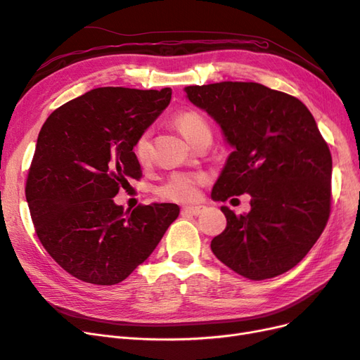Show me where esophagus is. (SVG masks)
<instances>
[{"label":"esophagus","mask_w":360,"mask_h":360,"mask_svg":"<svg viewBox=\"0 0 360 360\" xmlns=\"http://www.w3.org/2000/svg\"><path fill=\"white\" fill-rule=\"evenodd\" d=\"M205 210L204 205H189V207H183L181 213L183 214H189V216H198Z\"/></svg>","instance_id":"34e87169"}]
</instances>
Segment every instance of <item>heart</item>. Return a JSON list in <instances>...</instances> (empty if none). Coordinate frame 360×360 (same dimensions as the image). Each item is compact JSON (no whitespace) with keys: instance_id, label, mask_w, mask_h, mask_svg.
<instances>
[{"instance_id":"obj_1","label":"heart","mask_w":360,"mask_h":360,"mask_svg":"<svg viewBox=\"0 0 360 360\" xmlns=\"http://www.w3.org/2000/svg\"><path fill=\"white\" fill-rule=\"evenodd\" d=\"M174 124L179 127L189 143L193 146L202 136L212 135V130L205 118L197 111H183L174 118ZM134 158L141 168L151 167L155 159L153 143H151V130H144L134 143ZM207 181L202 172L176 171L163 180L156 188V195L162 200L174 202H193L200 198L201 188Z\"/></svg>"}]
</instances>
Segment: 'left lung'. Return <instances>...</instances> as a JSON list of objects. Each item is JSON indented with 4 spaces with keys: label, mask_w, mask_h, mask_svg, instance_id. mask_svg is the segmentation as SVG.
Segmentation results:
<instances>
[{
    "label": "left lung",
    "mask_w": 360,
    "mask_h": 360,
    "mask_svg": "<svg viewBox=\"0 0 360 360\" xmlns=\"http://www.w3.org/2000/svg\"><path fill=\"white\" fill-rule=\"evenodd\" d=\"M184 91L234 147L212 198L252 197L246 214L222 207L226 228L212 240L213 254L248 279L285 274L319 240L330 214L332 156L312 114L297 97L257 82Z\"/></svg>",
    "instance_id": "8db88e82"
}]
</instances>
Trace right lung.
Instances as JSON below:
<instances>
[{
  "label": "right lung",
  "mask_w": 360,
  "mask_h": 360,
  "mask_svg": "<svg viewBox=\"0 0 360 360\" xmlns=\"http://www.w3.org/2000/svg\"><path fill=\"white\" fill-rule=\"evenodd\" d=\"M171 94L102 86L57 108L41 126L25 197L40 243L72 276L118 284L177 219V204L124 210L112 200L130 179H141L134 143Z\"/></svg>",
  "instance_id": "obj_1"
}]
</instances>
